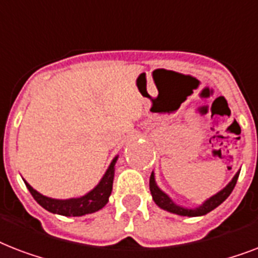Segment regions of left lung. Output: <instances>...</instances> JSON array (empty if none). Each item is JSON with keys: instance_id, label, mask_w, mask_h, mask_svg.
<instances>
[{"instance_id": "1", "label": "left lung", "mask_w": 258, "mask_h": 258, "mask_svg": "<svg viewBox=\"0 0 258 258\" xmlns=\"http://www.w3.org/2000/svg\"><path fill=\"white\" fill-rule=\"evenodd\" d=\"M238 175H240V170L236 172V175L233 176V179L230 180L222 190H220L217 194H214V196H212L210 198H208L204 204H201L200 206H197V208H183V206L176 205L175 202L163 191V190L159 188V186H158L157 182H155V174H154V171L151 172V176H150V191H151L154 202H155L159 208L163 209V210H167V212L183 217H200L205 216V214H208L209 212L214 210L217 206H220V205L230 196V192L233 191V188L236 186Z\"/></svg>"}]
</instances>
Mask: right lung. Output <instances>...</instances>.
<instances>
[{
  "label": "right lung",
  "instance_id": "1",
  "mask_svg": "<svg viewBox=\"0 0 258 258\" xmlns=\"http://www.w3.org/2000/svg\"><path fill=\"white\" fill-rule=\"evenodd\" d=\"M119 155L113 158L112 162L109 163L108 169L104 172V175L100 179V182L95 187L88 191L87 194L78 198H68V200H56V198H49V197L42 196L41 192L34 190L26 180H24L26 187L33 196V198L37 201L40 206L53 213V214H60L66 217H80L91 214L97 210H100L107 205L108 198L112 191L113 175H115V165Z\"/></svg>",
  "mask_w": 258,
  "mask_h": 258
}]
</instances>
